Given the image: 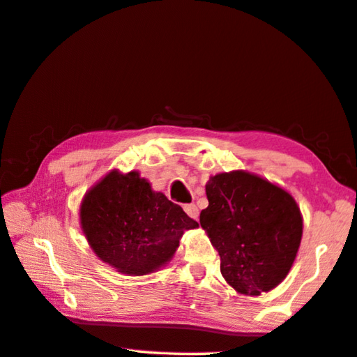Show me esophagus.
<instances>
[{"label": "esophagus", "mask_w": 357, "mask_h": 357, "mask_svg": "<svg viewBox=\"0 0 357 357\" xmlns=\"http://www.w3.org/2000/svg\"><path fill=\"white\" fill-rule=\"evenodd\" d=\"M184 211L188 213V216L192 219H199V208L195 205H184Z\"/></svg>", "instance_id": "esophagus-1"}]
</instances>
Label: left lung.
<instances>
[{
  "label": "left lung",
  "mask_w": 357,
  "mask_h": 357,
  "mask_svg": "<svg viewBox=\"0 0 357 357\" xmlns=\"http://www.w3.org/2000/svg\"><path fill=\"white\" fill-rule=\"evenodd\" d=\"M200 225L220 257V273L236 292L260 296L289 273L303 220L294 197L257 174L236 169L211 176Z\"/></svg>",
  "instance_id": "1"
}]
</instances>
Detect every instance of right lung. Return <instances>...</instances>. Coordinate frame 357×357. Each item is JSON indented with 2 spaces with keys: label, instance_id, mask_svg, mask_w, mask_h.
<instances>
[{
  "label": "right lung",
  "instance_id": "add662e5",
  "mask_svg": "<svg viewBox=\"0 0 357 357\" xmlns=\"http://www.w3.org/2000/svg\"><path fill=\"white\" fill-rule=\"evenodd\" d=\"M81 227L93 252L123 275H149L168 264L185 230L197 229L176 203L138 172L112 169L84 195Z\"/></svg>",
  "mask_w": 357,
  "mask_h": 357
}]
</instances>
